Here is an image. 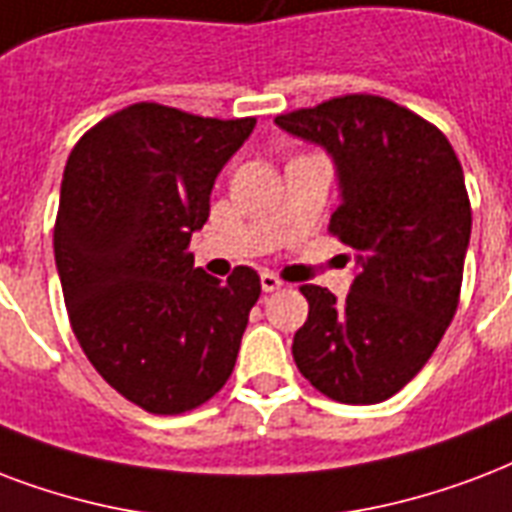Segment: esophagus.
<instances>
[{"label":"esophagus","instance_id":"esophagus-1","mask_svg":"<svg viewBox=\"0 0 512 512\" xmlns=\"http://www.w3.org/2000/svg\"><path fill=\"white\" fill-rule=\"evenodd\" d=\"M260 287H263V292H276V290H282V279H279V276H276V273L263 271V273H260Z\"/></svg>","mask_w":512,"mask_h":512}]
</instances>
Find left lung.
Segmentation results:
<instances>
[{"label":"left lung","instance_id":"obj_1","mask_svg":"<svg viewBox=\"0 0 512 512\" xmlns=\"http://www.w3.org/2000/svg\"><path fill=\"white\" fill-rule=\"evenodd\" d=\"M273 123L333 158L341 204L330 230L357 263L343 300L300 287L308 319L295 365L338 403H381L424 368L456 314L473 228L459 158L438 128L381 96H341Z\"/></svg>","mask_w":512,"mask_h":512}]
</instances>
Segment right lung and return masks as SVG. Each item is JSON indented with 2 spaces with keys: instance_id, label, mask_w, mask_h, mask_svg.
<instances>
[{
  "instance_id": "right-lung-1",
  "label": "right lung",
  "mask_w": 512,
  "mask_h": 512,
  "mask_svg": "<svg viewBox=\"0 0 512 512\" xmlns=\"http://www.w3.org/2000/svg\"><path fill=\"white\" fill-rule=\"evenodd\" d=\"M252 128L255 117L142 101L104 117L66 161L53 249L69 322L99 376L144 411H193L233 373L260 276L241 265L220 282L187 247Z\"/></svg>"
}]
</instances>
